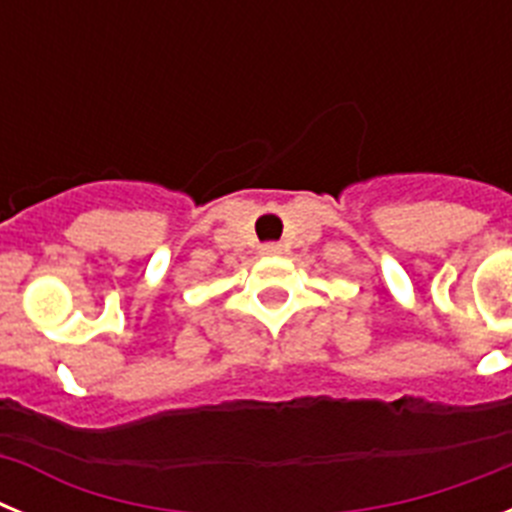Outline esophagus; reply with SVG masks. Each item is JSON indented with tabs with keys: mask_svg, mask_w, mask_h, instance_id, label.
Segmentation results:
<instances>
[{
	"mask_svg": "<svg viewBox=\"0 0 512 512\" xmlns=\"http://www.w3.org/2000/svg\"><path fill=\"white\" fill-rule=\"evenodd\" d=\"M282 253V243H264L261 246V256H279Z\"/></svg>",
	"mask_w": 512,
	"mask_h": 512,
	"instance_id": "34e87169",
	"label": "esophagus"
}]
</instances>
